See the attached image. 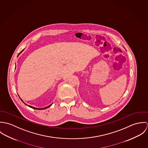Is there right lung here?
Masks as SVG:
<instances>
[{"instance_id":"1","label":"right lung","mask_w":148,"mask_h":148,"mask_svg":"<svg viewBox=\"0 0 148 148\" xmlns=\"http://www.w3.org/2000/svg\"><path fill=\"white\" fill-rule=\"evenodd\" d=\"M23 51H24V49H23V50L21 51V52L19 53V55H18V56H19V55L21 53V52H22ZM15 68H16V65H15ZM19 97H20V96H19ZM20 99H21V101H22L23 103H24V104H25L26 106H28L29 107H30V108H33V109H38V110H42V109H47V108H48V107H49L50 106H52V104H51V105L47 106H46V107H45V108H35V107H34V106H29V105H27V104H25V103H24V102L23 101V100L21 99V97H20Z\"/></svg>"}]
</instances>
